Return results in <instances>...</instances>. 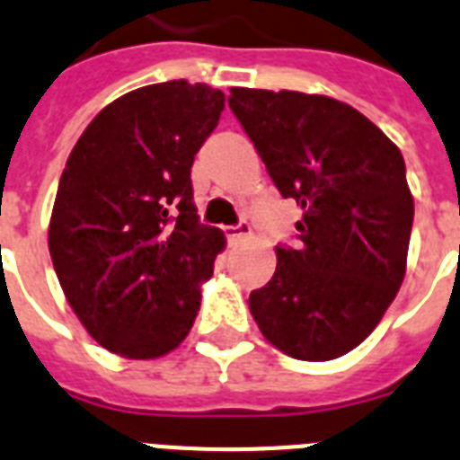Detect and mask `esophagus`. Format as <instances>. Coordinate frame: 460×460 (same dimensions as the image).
<instances>
[{
  "instance_id": "esophagus-1",
  "label": "esophagus",
  "mask_w": 460,
  "mask_h": 460,
  "mask_svg": "<svg viewBox=\"0 0 460 460\" xmlns=\"http://www.w3.org/2000/svg\"><path fill=\"white\" fill-rule=\"evenodd\" d=\"M225 234L231 243L245 241V238H250V235H252V226L247 225V222H238L235 226H226Z\"/></svg>"
}]
</instances>
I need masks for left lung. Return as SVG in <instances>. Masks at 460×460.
<instances>
[{
    "mask_svg": "<svg viewBox=\"0 0 460 460\" xmlns=\"http://www.w3.org/2000/svg\"><path fill=\"white\" fill-rule=\"evenodd\" d=\"M229 106L270 181L303 208L250 313L270 345L331 361L361 345L405 278L414 201L385 131L338 99L231 87Z\"/></svg>",
    "mask_w": 460,
    "mask_h": 460,
    "instance_id": "obj_1",
    "label": "left lung"
}]
</instances>
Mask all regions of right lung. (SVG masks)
<instances>
[{
  "mask_svg": "<svg viewBox=\"0 0 460 460\" xmlns=\"http://www.w3.org/2000/svg\"><path fill=\"white\" fill-rule=\"evenodd\" d=\"M225 92L138 87L92 119L59 178L48 247L87 333L125 358H157L190 333L225 234L199 222L191 164Z\"/></svg>",
  "mask_w": 460,
  "mask_h": 460,
  "instance_id": "right-lung-1",
  "label": "right lung"
}]
</instances>
